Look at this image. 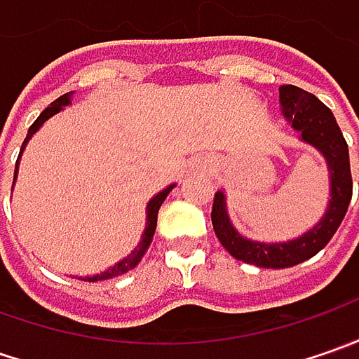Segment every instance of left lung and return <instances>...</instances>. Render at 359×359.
Instances as JSON below:
<instances>
[{"instance_id":"obj_1","label":"left lung","mask_w":359,"mask_h":359,"mask_svg":"<svg viewBox=\"0 0 359 359\" xmlns=\"http://www.w3.org/2000/svg\"><path fill=\"white\" fill-rule=\"evenodd\" d=\"M283 119L297 133V140L311 145L325 159L330 175V200L324 215L302 236L285 241H259L241 236L228 214L226 189L215 191L212 224L217 240L236 259L257 268H292L324 250L339 228L352 200V173L348 144L334 114L316 95L296 86L280 88Z\"/></svg>"}]
</instances>
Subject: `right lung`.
I'll list each match as a JSON object with an SVG mask.
<instances>
[{
	"mask_svg": "<svg viewBox=\"0 0 359 359\" xmlns=\"http://www.w3.org/2000/svg\"><path fill=\"white\" fill-rule=\"evenodd\" d=\"M72 100H74V91H69V93H63L62 97H57L53 104L46 107L41 114H39V118L35 119L34 123H32V128L27 130V135H25V140H23V144H21V151H20V158L15 161V173H13V177H18V170H20V159L21 154H23V149H25V145L29 144V140L34 137L35 133L39 131V128L48 121L49 118H53V116H57L60 111H63V107H67V105L72 104ZM175 184H170L168 187H163L161 191H158L151 200L147 201V205H145V228L144 233H142V240L140 243L133 248V252L128 254L126 257H121L118 264H114L111 268L104 269V271H100V273H93V276H83V278H79V280H83V282H102V280H111V278H118V276H123V273H128L130 269H133L140 262H142V257L147 252V248H149V243L154 240V233H156V226H158V212L159 208H161V203L165 201V198L170 196V191H172Z\"/></svg>",
	"mask_w": 359,
	"mask_h": 359,
	"instance_id": "add662e5",
	"label": "right lung"
}]
</instances>
